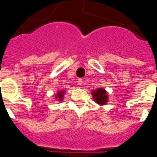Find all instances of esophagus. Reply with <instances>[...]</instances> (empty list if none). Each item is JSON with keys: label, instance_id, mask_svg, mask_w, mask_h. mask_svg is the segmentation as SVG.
I'll list each match as a JSON object with an SVG mask.
<instances>
[{"label": "esophagus", "instance_id": "obj_1", "mask_svg": "<svg viewBox=\"0 0 157 157\" xmlns=\"http://www.w3.org/2000/svg\"><path fill=\"white\" fill-rule=\"evenodd\" d=\"M77 84H78V85H82V84H83V80H82V79L79 78L78 80H77Z\"/></svg>", "mask_w": 157, "mask_h": 157}]
</instances>
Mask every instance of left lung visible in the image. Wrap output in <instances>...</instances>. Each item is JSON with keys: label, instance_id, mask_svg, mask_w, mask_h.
Returning a JSON list of instances; mask_svg holds the SVG:
<instances>
[{"label": "left lung", "instance_id": "1", "mask_svg": "<svg viewBox=\"0 0 157 157\" xmlns=\"http://www.w3.org/2000/svg\"><path fill=\"white\" fill-rule=\"evenodd\" d=\"M92 96L93 99L98 104L104 105L107 102V92L103 88H98L96 90L92 91Z\"/></svg>", "mask_w": 157, "mask_h": 157}]
</instances>
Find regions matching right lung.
Listing matches in <instances>:
<instances>
[{
	"label": "right lung",
	"instance_id": "add662e5",
	"mask_svg": "<svg viewBox=\"0 0 157 157\" xmlns=\"http://www.w3.org/2000/svg\"><path fill=\"white\" fill-rule=\"evenodd\" d=\"M64 93H65V91H61V92H58V94H57V95L55 96L56 99H58V100H60V101H62V99H63Z\"/></svg>",
	"mask_w": 157,
	"mask_h": 157
}]
</instances>
